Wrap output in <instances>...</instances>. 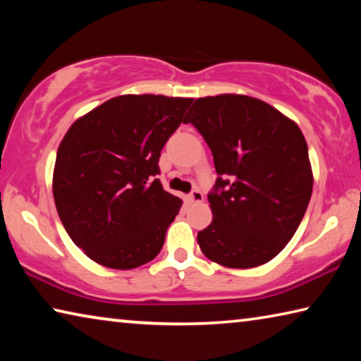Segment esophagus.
I'll return each mask as SVG.
<instances>
[{
    "instance_id": "obj_1",
    "label": "esophagus",
    "mask_w": 361,
    "mask_h": 361,
    "mask_svg": "<svg viewBox=\"0 0 361 361\" xmlns=\"http://www.w3.org/2000/svg\"><path fill=\"white\" fill-rule=\"evenodd\" d=\"M188 200L189 202H202L204 200V194L199 191V189H192L191 194L188 195Z\"/></svg>"
}]
</instances>
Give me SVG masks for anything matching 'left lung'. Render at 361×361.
<instances>
[{"label": "left lung", "instance_id": "1", "mask_svg": "<svg viewBox=\"0 0 361 361\" xmlns=\"http://www.w3.org/2000/svg\"><path fill=\"white\" fill-rule=\"evenodd\" d=\"M185 122L213 154V221L199 231L207 258L232 269L264 264L295 235L312 195L302 132L276 108L247 95L197 99Z\"/></svg>", "mask_w": 361, "mask_h": 361}]
</instances>
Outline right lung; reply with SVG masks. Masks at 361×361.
Returning <instances> with one entry per match:
<instances>
[{
  "label": "right lung",
  "mask_w": 361,
  "mask_h": 361,
  "mask_svg": "<svg viewBox=\"0 0 361 361\" xmlns=\"http://www.w3.org/2000/svg\"><path fill=\"white\" fill-rule=\"evenodd\" d=\"M192 99L121 95L78 119L59 146L54 200L65 231L99 264L154 259L183 200L162 188L159 157Z\"/></svg>",
  "instance_id": "right-lung-1"
}]
</instances>
